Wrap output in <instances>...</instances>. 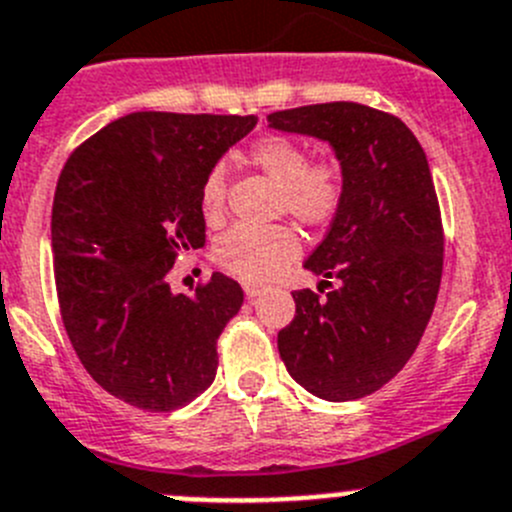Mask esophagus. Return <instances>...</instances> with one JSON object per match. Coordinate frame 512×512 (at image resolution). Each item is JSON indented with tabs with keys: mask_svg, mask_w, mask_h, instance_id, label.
Listing matches in <instances>:
<instances>
[{
	"mask_svg": "<svg viewBox=\"0 0 512 512\" xmlns=\"http://www.w3.org/2000/svg\"><path fill=\"white\" fill-rule=\"evenodd\" d=\"M262 293V285L257 283H245V295L247 298H257V295Z\"/></svg>",
	"mask_w": 512,
	"mask_h": 512,
	"instance_id": "34e87169",
	"label": "esophagus"
}]
</instances>
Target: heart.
Returning a JSON list of instances; mask_svg holds the SVG:
<instances>
[{
    "mask_svg": "<svg viewBox=\"0 0 512 512\" xmlns=\"http://www.w3.org/2000/svg\"><path fill=\"white\" fill-rule=\"evenodd\" d=\"M247 166L278 184L275 214H290L310 229H326L346 204V166L336 156L310 159L308 148L285 133L257 136L245 151ZM199 204L207 222H219L227 204V174L222 166L207 171L199 189ZM300 252V237L290 224L237 227L219 234L214 260L242 280H267L293 262Z\"/></svg>",
    "mask_w": 512,
    "mask_h": 512,
    "instance_id": "heart-1",
    "label": "heart"
}]
</instances>
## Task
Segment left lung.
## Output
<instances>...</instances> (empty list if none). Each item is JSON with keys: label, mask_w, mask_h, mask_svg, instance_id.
Returning a JSON list of instances; mask_svg holds the SVG:
<instances>
[{"label": "left lung", "mask_w": 512, "mask_h": 512, "mask_svg": "<svg viewBox=\"0 0 512 512\" xmlns=\"http://www.w3.org/2000/svg\"><path fill=\"white\" fill-rule=\"evenodd\" d=\"M270 126L318 136L346 166V204L305 267L278 333L290 376L326 401H353L394 379L424 336L444 262V227L427 156L396 116L336 100L278 111Z\"/></svg>", "instance_id": "1"}]
</instances>
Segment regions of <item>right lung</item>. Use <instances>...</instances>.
Here are the masks:
<instances>
[{
  "instance_id": "1",
  "label": "right lung",
  "mask_w": 512,
  "mask_h": 512,
  "mask_svg": "<svg viewBox=\"0 0 512 512\" xmlns=\"http://www.w3.org/2000/svg\"><path fill=\"white\" fill-rule=\"evenodd\" d=\"M255 116L141 111L68 156L52 202L55 288L70 343L95 384L146 412H174L217 374V341L242 308L222 272L194 295L166 275L204 245L199 189Z\"/></svg>"
}]
</instances>
